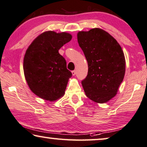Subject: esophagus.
<instances>
[{
  "mask_svg": "<svg viewBox=\"0 0 147 147\" xmlns=\"http://www.w3.org/2000/svg\"><path fill=\"white\" fill-rule=\"evenodd\" d=\"M71 73H72V75L75 76L76 74V70H74V71H71Z\"/></svg>",
  "mask_w": 147,
  "mask_h": 147,
  "instance_id": "34e87169",
  "label": "esophagus"
}]
</instances>
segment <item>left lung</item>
<instances>
[{"mask_svg":"<svg viewBox=\"0 0 147 147\" xmlns=\"http://www.w3.org/2000/svg\"><path fill=\"white\" fill-rule=\"evenodd\" d=\"M78 42L88 63L82 84L86 96L104 103L115 97L125 73V58L119 44L109 33L95 28L78 33Z\"/></svg>","mask_w":147,"mask_h":147,"instance_id":"left-lung-1","label":"left lung"}]
</instances>
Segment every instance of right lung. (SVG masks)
<instances>
[{
  "label": "right lung",
  "mask_w": 147,
  "mask_h": 147,
  "mask_svg": "<svg viewBox=\"0 0 147 147\" xmlns=\"http://www.w3.org/2000/svg\"><path fill=\"white\" fill-rule=\"evenodd\" d=\"M67 32H44L25 53L23 69L30 89L40 98L54 101L63 96L71 72L58 50L71 40Z\"/></svg>",
  "instance_id": "obj_1"
}]
</instances>
